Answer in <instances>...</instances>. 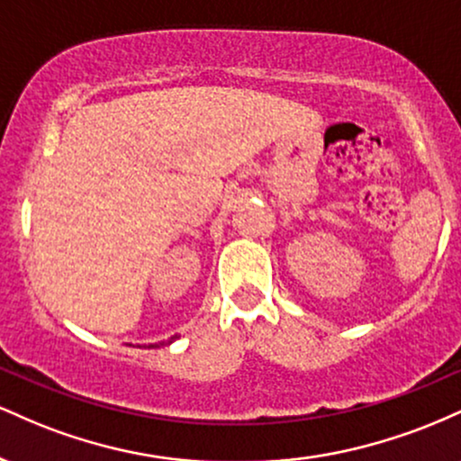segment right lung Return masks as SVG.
I'll use <instances>...</instances> for the list:
<instances>
[{"label": "right lung", "instance_id": "1", "mask_svg": "<svg viewBox=\"0 0 461 461\" xmlns=\"http://www.w3.org/2000/svg\"><path fill=\"white\" fill-rule=\"evenodd\" d=\"M171 342H173V338H171V340H167V342H160V345L164 347V345H171ZM160 345H151V347H160Z\"/></svg>", "mask_w": 461, "mask_h": 461}]
</instances>
